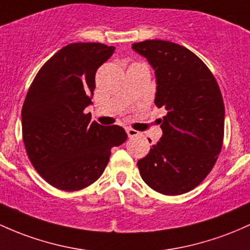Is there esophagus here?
<instances>
[{
  "label": "esophagus",
  "instance_id": "1",
  "mask_svg": "<svg viewBox=\"0 0 250 250\" xmlns=\"http://www.w3.org/2000/svg\"><path fill=\"white\" fill-rule=\"evenodd\" d=\"M127 134L129 138H134V136H138L139 135V131L133 129V128H127Z\"/></svg>",
  "mask_w": 250,
  "mask_h": 250
}]
</instances>
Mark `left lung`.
Segmentation results:
<instances>
[{"instance_id": "8db88e82", "label": "left lung", "mask_w": 250, "mask_h": 250, "mask_svg": "<svg viewBox=\"0 0 250 250\" xmlns=\"http://www.w3.org/2000/svg\"><path fill=\"white\" fill-rule=\"evenodd\" d=\"M131 48L155 71L154 103L167 111L160 119L163 136L138 161L140 174L156 192L186 193L210 173L222 149L221 90L207 65L184 46L155 39Z\"/></svg>"}]
</instances>
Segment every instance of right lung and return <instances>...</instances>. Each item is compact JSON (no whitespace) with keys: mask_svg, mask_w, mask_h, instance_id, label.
I'll return each mask as SVG.
<instances>
[{"mask_svg":"<svg viewBox=\"0 0 250 250\" xmlns=\"http://www.w3.org/2000/svg\"><path fill=\"white\" fill-rule=\"evenodd\" d=\"M114 51L100 42L66 45L45 62L27 92L21 111L27 155L59 190L78 191L95 183L111 148L127 140L122 127H105L84 112L92 104L96 71Z\"/></svg>","mask_w":250,"mask_h":250,"instance_id":"right-lung-1","label":"right lung"}]
</instances>
